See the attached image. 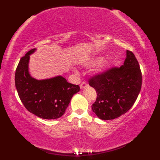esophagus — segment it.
<instances>
[{
  "label": "esophagus",
  "instance_id": "34e87169",
  "mask_svg": "<svg viewBox=\"0 0 160 160\" xmlns=\"http://www.w3.org/2000/svg\"><path fill=\"white\" fill-rule=\"evenodd\" d=\"M87 86H88V84L85 82H82V83H81V84H80V89H83L85 87H87Z\"/></svg>",
  "mask_w": 160,
  "mask_h": 160
}]
</instances>
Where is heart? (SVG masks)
Masks as SVG:
<instances>
[{"label":"heart","instance_id":"heart-1","mask_svg":"<svg viewBox=\"0 0 160 160\" xmlns=\"http://www.w3.org/2000/svg\"><path fill=\"white\" fill-rule=\"evenodd\" d=\"M103 59H104L103 57L97 56L96 58H94L91 61L90 64H91V65H97V64H99L100 63L102 62ZM112 64H113V60L111 59H108L104 61V62L101 64V65L100 67V71H104L105 70L109 69V68L112 66Z\"/></svg>","mask_w":160,"mask_h":160}]
</instances>
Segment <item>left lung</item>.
<instances>
[{
	"mask_svg": "<svg viewBox=\"0 0 160 160\" xmlns=\"http://www.w3.org/2000/svg\"><path fill=\"white\" fill-rule=\"evenodd\" d=\"M142 80L138 61L133 53L127 50L123 65L112 67L89 80L98 96L91 106L93 111L103 120H113L127 113L137 100Z\"/></svg>",
	"mask_w": 160,
	"mask_h": 160,
	"instance_id": "left-lung-1",
	"label": "left lung"
}]
</instances>
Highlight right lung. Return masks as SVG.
I'll list each match as a JSON object with an SVG mask.
<instances>
[{
	"mask_svg": "<svg viewBox=\"0 0 160 160\" xmlns=\"http://www.w3.org/2000/svg\"><path fill=\"white\" fill-rule=\"evenodd\" d=\"M33 49L21 58L15 73V85L20 100L30 113L42 119L60 118L80 87L69 83L62 76L38 80L30 76L29 56Z\"/></svg>",
	"mask_w": 160,
	"mask_h": 160,
	"instance_id": "add662e5",
	"label": "right lung"
}]
</instances>
